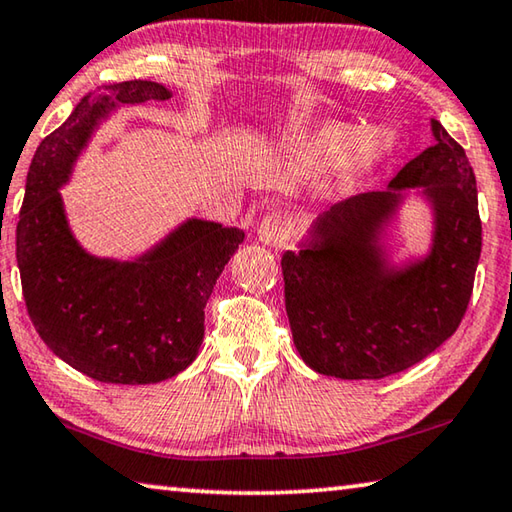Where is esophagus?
I'll return each instance as SVG.
<instances>
[{
  "label": "esophagus",
  "instance_id": "1",
  "mask_svg": "<svg viewBox=\"0 0 512 512\" xmlns=\"http://www.w3.org/2000/svg\"><path fill=\"white\" fill-rule=\"evenodd\" d=\"M288 236H290L288 220L279 213L265 215L261 227H258V240L265 242V245H279V242L288 240Z\"/></svg>",
  "mask_w": 512,
  "mask_h": 512
}]
</instances>
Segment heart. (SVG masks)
Segmentation results:
<instances>
[{
	"label": "heart",
	"mask_w": 512,
	"mask_h": 512,
	"mask_svg": "<svg viewBox=\"0 0 512 512\" xmlns=\"http://www.w3.org/2000/svg\"><path fill=\"white\" fill-rule=\"evenodd\" d=\"M310 148L330 164L348 159L353 166L362 168L373 164L391 148V134L384 128L362 130L348 123H333L312 134Z\"/></svg>",
	"instance_id": "b5f03b06"
}]
</instances>
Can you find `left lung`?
Wrapping results in <instances>:
<instances>
[{
	"mask_svg": "<svg viewBox=\"0 0 512 512\" xmlns=\"http://www.w3.org/2000/svg\"><path fill=\"white\" fill-rule=\"evenodd\" d=\"M436 143L371 191L330 206L315 242L281 258L294 346L310 369L342 380L407 371L450 339L468 310L481 256L477 179L465 150L436 119ZM425 185L437 233L425 262L391 271L374 242L397 191Z\"/></svg>",
	"mask_w": 512,
	"mask_h": 512,
	"instance_id": "1",
	"label": "left lung"
}]
</instances>
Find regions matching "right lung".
Returning <instances> with one entry per match:
<instances>
[{"instance_id":"right-lung-1","label":"right lung","mask_w":512,"mask_h":512,"mask_svg":"<svg viewBox=\"0 0 512 512\" xmlns=\"http://www.w3.org/2000/svg\"><path fill=\"white\" fill-rule=\"evenodd\" d=\"M150 80L105 85L76 105L35 150L17 222L26 312L60 360L87 378L150 384L184 371L204 337V306L245 233L188 220L134 263L85 254L67 227L58 188L98 119L114 105L166 101Z\"/></svg>"}]
</instances>
